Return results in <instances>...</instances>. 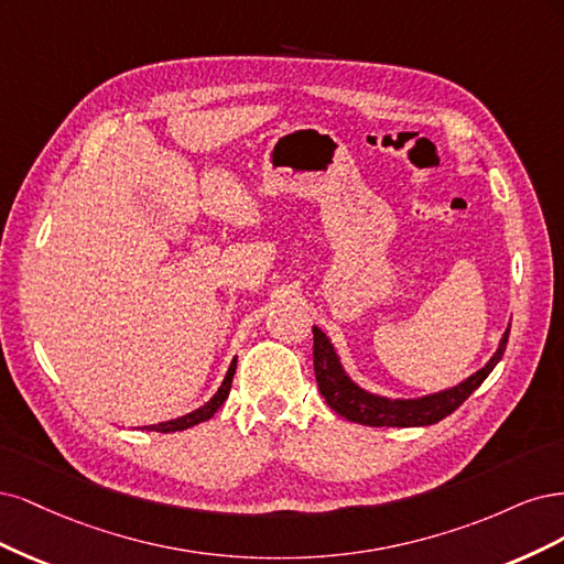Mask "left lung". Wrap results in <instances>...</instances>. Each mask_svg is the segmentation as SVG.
Instances as JSON below:
<instances>
[{"instance_id": "8db88e82", "label": "left lung", "mask_w": 564, "mask_h": 564, "mask_svg": "<svg viewBox=\"0 0 564 564\" xmlns=\"http://www.w3.org/2000/svg\"><path fill=\"white\" fill-rule=\"evenodd\" d=\"M508 333H511V325L506 328L499 341V349L485 362V368H480L468 379L459 381L457 387L438 391V393H429L422 398H387V395H377L360 389L347 375V370L341 368V360L328 335H325L321 328H316V325H314V372H316V381L325 403H328L339 416H344V420L362 424V426H403V429L429 426L445 420L447 414L457 410L466 398L482 384L487 375L495 370V366L506 351Z\"/></svg>"}]
</instances>
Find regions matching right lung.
<instances>
[{
	"instance_id": "1",
	"label": "right lung",
	"mask_w": 564,
	"mask_h": 564,
	"mask_svg": "<svg viewBox=\"0 0 564 564\" xmlns=\"http://www.w3.org/2000/svg\"><path fill=\"white\" fill-rule=\"evenodd\" d=\"M234 372H236V358L231 360V366H229V370H227V375H225V379H223L220 389L215 391V395L210 398L208 403H204L202 408L192 410L189 414L177 416V420L161 422V424H152V426H144V429H148V431H159V433H173V431H185V429H192V426H196V424H202V422L210 420V416H213L217 410H220V405L227 401L229 389H231Z\"/></svg>"
}]
</instances>
